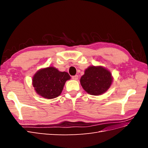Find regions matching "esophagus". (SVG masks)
<instances>
[{
	"instance_id": "esophagus-1",
	"label": "esophagus",
	"mask_w": 148,
	"mask_h": 148,
	"mask_svg": "<svg viewBox=\"0 0 148 148\" xmlns=\"http://www.w3.org/2000/svg\"><path fill=\"white\" fill-rule=\"evenodd\" d=\"M72 79L75 80H77L78 79V75H74L72 76Z\"/></svg>"
}]
</instances>
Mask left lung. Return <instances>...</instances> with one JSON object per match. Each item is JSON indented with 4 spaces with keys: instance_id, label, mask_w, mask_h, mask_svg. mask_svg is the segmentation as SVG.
I'll return each mask as SVG.
<instances>
[{
    "instance_id": "left-lung-1",
    "label": "left lung",
    "mask_w": 148,
    "mask_h": 148,
    "mask_svg": "<svg viewBox=\"0 0 148 148\" xmlns=\"http://www.w3.org/2000/svg\"><path fill=\"white\" fill-rule=\"evenodd\" d=\"M112 82L109 70L102 66H89L80 79L83 88L91 95H101L109 88Z\"/></svg>"
}]
</instances>
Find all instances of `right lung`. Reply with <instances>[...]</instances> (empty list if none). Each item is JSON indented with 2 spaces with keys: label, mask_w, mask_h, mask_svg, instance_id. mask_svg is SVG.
I'll return each mask as SVG.
<instances>
[{
  "label": "right lung",
  "mask_w": 148,
  "mask_h": 148,
  "mask_svg": "<svg viewBox=\"0 0 148 148\" xmlns=\"http://www.w3.org/2000/svg\"><path fill=\"white\" fill-rule=\"evenodd\" d=\"M70 79L68 73L51 66L37 71L33 78V85L38 95L53 99L60 95L66 81Z\"/></svg>",
  "instance_id": "add662e5"
}]
</instances>
